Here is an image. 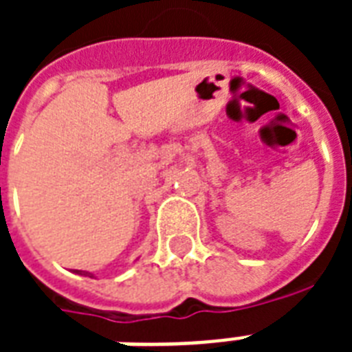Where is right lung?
I'll return each instance as SVG.
<instances>
[{
  "instance_id": "add662e5",
  "label": "right lung",
  "mask_w": 352,
  "mask_h": 352,
  "mask_svg": "<svg viewBox=\"0 0 352 352\" xmlns=\"http://www.w3.org/2000/svg\"><path fill=\"white\" fill-rule=\"evenodd\" d=\"M76 274H82V276H89V278H93L89 272H84V270H76Z\"/></svg>"
}]
</instances>
